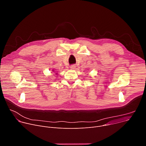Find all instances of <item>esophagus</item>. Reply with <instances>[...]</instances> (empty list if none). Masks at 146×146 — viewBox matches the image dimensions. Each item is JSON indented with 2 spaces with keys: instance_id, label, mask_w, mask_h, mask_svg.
<instances>
[{
  "instance_id": "esophagus-1",
  "label": "esophagus",
  "mask_w": 146,
  "mask_h": 146,
  "mask_svg": "<svg viewBox=\"0 0 146 146\" xmlns=\"http://www.w3.org/2000/svg\"><path fill=\"white\" fill-rule=\"evenodd\" d=\"M70 69H73V70L75 69H76V66H75L74 65H71V66H70Z\"/></svg>"
}]
</instances>
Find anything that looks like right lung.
I'll use <instances>...</instances> for the list:
<instances>
[{"instance_id": "obj_1", "label": "right lung", "mask_w": 146, "mask_h": 146, "mask_svg": "<svg viewBox=\"0 0 146 146\" xmlns=\"http://www.w3.org/2000/svg\"><path fill=\"white\" fill-rule=\"evenodd\" d=\"M52 71H53V72H54V70H52ZM56 74H57V73H56Z\"/></svg>"}]
</instances>
